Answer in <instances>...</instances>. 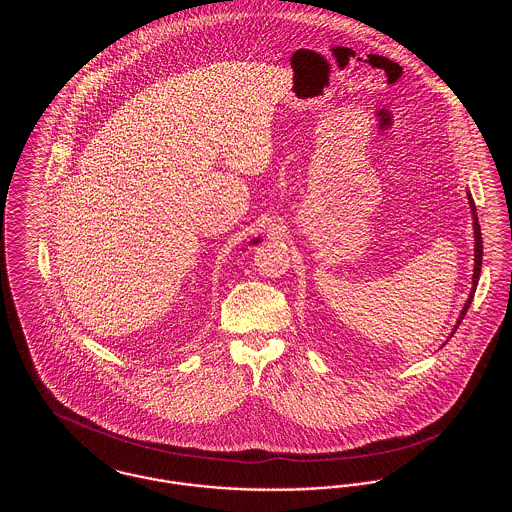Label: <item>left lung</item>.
Segmentation results:
<instances>
[{
  "label": "left lung",
  "instance_id": "obj_1",
  "mask_svg": "<svg viewBox=\"0 0 512 512\" xmlns=\"http://www.w3.org/2000/svg\"><path fill=\"white\" fill-rule=\"evenodd\" d=\"M466 195H468V205H470V211H472V226H474V274H472L470 295H468V299H466V303H464L463 311H461V315H459V320H457V324H455L451 336L455 334V330H457L459 324L463 322L464 315H466V311H468V307H470V303H472V299H474V292H476V286H478V280H480V270H482V255H484L482 232H480V222H478V215H476V205H474L472 195Z\"/></svg>",
  "mask_w": 512,
  "mask_h": 512
}]
</instances>
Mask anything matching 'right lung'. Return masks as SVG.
Listing matches in <instances>:
<instances>
[{
	"instance_id": "obj_1",
	"label": "right lung",
	"mask_w": 512,
	"mask_h": 512,
	"mask_svg": "<svg viewBox=\"0 0 512 512\" xmlns=\"http://www.w3.org/2000/svg\"><path fill=\"white\" fill-rule=\"evenodd\" d=\"M251 244H259V238H253V242Z\"/></svg>"
}]
</instances>
